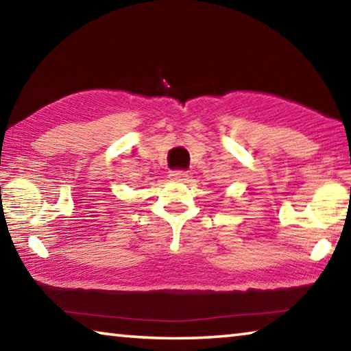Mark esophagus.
Listing matches in <instances>:
<instances>
[{"instance_id":"obj_1","label":"esophagus","mask_w":351,"mask_h":351,"mask_svg":"<svg viewBox=\"0 0 351 351\" xmlns=\"http://www.w3.org/2000/svg\"><path fill=\"white\" fill-rule=\"evenodd\" d=\"M170 180L171 181H186L189 175L186 173V171H180V170H175V171H170Z\"/></svg>"}]
</instances>
